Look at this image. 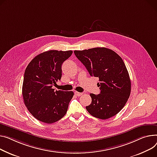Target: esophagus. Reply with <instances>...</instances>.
I'll list each match as a JSON object with an SVG mask.
<instances>
[{"label": "esophagus", "mask_w": 157, "mask_h": 157, "mask_svg": "<svg viewBox=\"0 0 157 157\" xmlns=\"http://www.w3.org/2000/svg\"><path fill=\"white\" fill-rule=\"evenodd\" d=\"M75 95L77 96V97H80L82 95V93H79V92H78V91H75Z\"/></svg>", "instance_id": "esophagus-1"}]
</instances>
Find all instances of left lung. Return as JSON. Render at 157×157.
<instances>
[{
  "mask_svg": "<svg viewBox=\"0 0 157 157\" xmlns=\"http://www.w3.org/2000/svg\"><path fill=\"white\" fill-rule=\"evenodd\" d=\"M76 57L90 76L99 78L100 93H90L91 103L86 107L93 117L107 119L118 113L130 96L131 83L122 58L111 49L97 47L75 50Z\"/></svg>",
  "mask_w": 157,
  "mask_h": 157,
  "instance_id": "1",
  "label": "left lung"
}]
</instances>
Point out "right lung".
Returning a JSON list of instances; mask_svg holds the SVG:
<instances>
[{
  "label": "right lung",
  "mask_w": 157,
  "mask_h": 157,
  "mask_svg": "<svg viewBox=\"0 0 157 157\" xmlns=\"http://www.w3.org/2000/svg\"><path fill=\"white\" fill-rule=\"evenodd\" d=\"M72 50H51L33 59L26 68L22 94L28 111L38 121L52 124L63 117L73 91L56 90L52 86L60 80L62 64Z\"/></svg>",
  "instance_id": "1"
}]
</instances>
